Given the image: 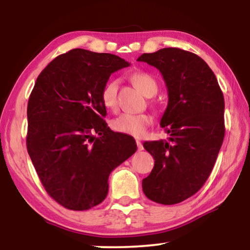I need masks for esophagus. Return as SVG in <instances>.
<instances>
[{"label":"esophagus","instance_id":"esophagus-1","mask_svg":"<svg viewBox=\"0 0 250 250\" xmlns=\"http://www.w3.org/2000/svg\"><path fill=\"white\" fill-rule=\"evenodd\" d=\"M136 146H138V150H139V151H141V150H143L142 142L139 141V140H136Z\"/></svg>","mask_w":250,"mask_h":250}]
</instances>
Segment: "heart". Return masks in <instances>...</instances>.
Here are the masks:
<instances>
[{
  "instance_id": "b5f03b06",
  "label": "heart",
  "mask_w": 250,
  "mask_h": 250,
  "mask_svg": "<svg viewBox=\"0 0 250 250\" xmlns=\"http://www.w3.org/2000/svg\"><path fill=\"white\" fill-rule=\"evenodd\" d=\"M132 81L146 97H151L158 88L155 78L146 73L133 74ZM117 91L118 82L116 80L107 82L102 87L100 99L104 107L108 110H115L117 108ZM151 123L152 118L148 114H122L112 121L111 126L116 132L135 136V138H141L146 134V129L151 125Z\"/></svg>"
}]
</instances>
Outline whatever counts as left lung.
Here are the masks:
<instances>
[{"label": "left lung", "instance_id": "8db88e82", "mask_svg": "<svg viewBox=\"0 0 250 250\" xmlns=\"http://www.w3.org/2000/svg\"><path fill=\"white\" fill-rule=\"evenodd\" d=\"M138 61L156 67L168 92L160 126L169 139L143 143L155 159L143 192L155 203L179 204L201 189L216 162L225 133L223 93L213 70L189 51L165 47Z\"/></svg>", "mask_w": 250, "mask_h": 250}]
</instances>
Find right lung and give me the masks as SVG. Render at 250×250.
I'll list each match as a JSON object with an SVG mask.
<instances>
[{
    "mask_svg": "<svg viewBox=\"0 0 250 250\" xmlns=\"http://www.w3.org/2000/svg\"><path fill=\"white\" fill-rule=\"evenodd\" d=\"M128 66L115 54L74 49L37 77L27 107V151L44 189L64 208L101 204L110 173L136 151L134 139L108 127L100 99L110 75Z\"/></svg>",
    "mask_w": 250,
    "mask_h": 250,
    "instance_id": "right-lung-1",
    "label": "right lung"
}]
</instances>
